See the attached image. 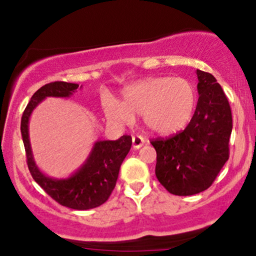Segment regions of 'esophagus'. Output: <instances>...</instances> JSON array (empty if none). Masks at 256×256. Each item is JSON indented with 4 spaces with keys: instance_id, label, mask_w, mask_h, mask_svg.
Segmentation results:
<instances>
[{
    "instance_id": "1",
    "label": "esophagus",
    "mask_w": 256,
    "mask_h": 256,
    "mask_svg": "<svg viewBox=\"0 0 256 256\" xmlns=\"http://www.w3.org/2000/svg\"><path fill=\"white\" fill-rule=\"evenodd\" d=\"M144 143H146V140L142 136L132 137V146H134V149H140V148L144 146Z\"/></svg>"
}]
</instances>
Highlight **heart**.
I'll use <instances>...</instances> for the list:
<instances>
[{"mask_svg":"<svg viewBox=\"0 0 256 256\" xmlns=\"http://www.w3.org/2000/svg\"><path fill=\"white\" fill-rule=\"evenodd\" d=\"M122 102L107 98L104 102L106 116L116 122H130L134 116L143 114L150 132L160 136L176 134L190 122L196 107L198 95L186 78H149L128 86Z\"/></svg>","mask_w":256,"mask_h":256,"instance_id":"obj_1","label":"heart"}]
</instances>
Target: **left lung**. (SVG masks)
Instances as JSON below:
<instances>
[{
	"instance_id": "left-lung-1",
	"label": "left lung",
	"mask_w": 256,
	"mask_h": 256,
	"mask_svg": "<svg viewBox=\"0 0 256 256\" xmlns=\"http://www.w3.org/2000/svg\"><path fill=\"white\" fill-rule=\"evenodd\" d=\"M199 98L190 124L168 138H156L155 174L175 196H193L211 186L229 158L232 116L229 101L211 74L196 70Z\"/></svg>"
}]
</instances>
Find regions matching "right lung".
<instances>
[{
  "mask_svg": "<svg viewBox=\"0 0 256 256\" xmlns=\"http://www.w3.org/2000/svg\"><path fill=\"white\" fill-rule=\"evenodd\" d=\"M78 88V84L76 83L57 81L38 89L22 113L21 134L26 150L27 166L36 182L58 204L74 210H89L102 205L114 190L120 166L131 149V136L124 134L116 140L96 142L82 167L70 178L60 180L46 176L36 167L28 136L30 116L45 98H68Z\"/></svg>",
  "mask_w": 256,
  "mask_h": 256,
  "instance_id": "add662e5",
  "label": "right lung"
}]
</instances>
